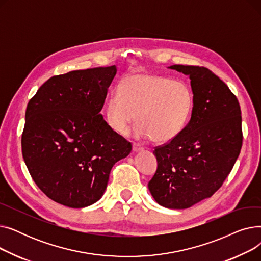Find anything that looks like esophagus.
Wrapping results in <instances>:
<instances>
[{"label": "esophagus", "mask_w": 261, "mask_h": 261, "mask_svg": "<svg viewBox=\"0 0 261 261\" xmlns=\"http://www.w3.org/2000/svg\"><path fill=\"white\" fill-rule=\"evenodd\" d=\"M132 149H133V151L134 152H139V151H141V150H143L144 148L141 146V145H139V144H133V146H132Z\"/></svg>", "instance_id": "esophagus-1"}]
</instances>
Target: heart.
Masks as SVG:
<instances>
[{
    "instance_id": "b5f03b06",
    "label": "heart",
    "mask_w": 261,
    "mask_h": 261,
    "mask_svg": "<svg viewBox=\"0 0 261 261\" xmlns=\"http://www.w3.org/2000/svg\"><path fill=\"white\" fill-rule=\"evenodd\" d=\"M194 102L193 90L183 80L131 74L110 95L106 120L113 131L126 134L138 118V136L151 138L155 143H168L185 129Z\"/></svg>"
}]
</instances>
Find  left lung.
I'll return each instance as SVG.
<instances>
[{"instance_id": "8db88e82", "label": "left lung", "mask_w": 261, "mask_h": 261, "mask_svg": "<svg viewBox=\"0 0 261 261\" xmlns=\"http://www.w3.org/2000/svg\"><path fill=\"white\" fill-rule=\"evenodd\" d=\"M169 68L189 76L194 109L182 133L154 148L158 168L148 188L162 206L184 210L212 197L234 167L243 138L241 110L236 96L208 68Z\"/></svg>"}]
</instances>
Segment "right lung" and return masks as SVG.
I'll return each instance as SVG.
<instances>
[{
  "mask_svg": "<svg viewBox=\"0 0 261 261\" xmlns=\"http://www.w3.org/2000/svg\"><path fill=\"white\" fill-rule=\"evenodd\" d=\"M115 65L53 76L29 101L22 154L37 186L72 208L97 202L132 145L100 114Z\"/></svg>",
  "mask_w": 261,
  "mask_h": 261,
  "instance_id": "1",
  "label": "right lung"
}]
</instances>
